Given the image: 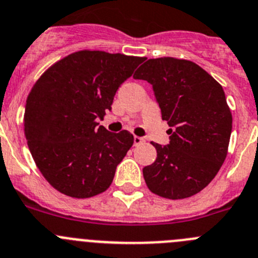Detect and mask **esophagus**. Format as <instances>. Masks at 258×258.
I'll use <instances>...</instances> for the list:
<instances>
[{"mask_svg": "<svg viewBox=\"0 0 258 258\" xmlns=\"http://www.w3.org/2000/svg\"><path fill=\"white\" fill-rule=\"evenodd\" d=\"M141 143H144V139L143 137H139V136H134V144L135 145H140Z\"/></svg>", "mask_w": 258, "mask_h": 258, "instance_id": "obj_1", "label": "esophagus"}]
</instances>
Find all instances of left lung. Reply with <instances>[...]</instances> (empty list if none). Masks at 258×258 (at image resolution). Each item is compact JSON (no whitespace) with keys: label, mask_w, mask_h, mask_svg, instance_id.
<instances>
[{"label":"left lung","mask_w":258,"mask_h":258,"mask_svg":"<svg viewBox=\"0 0 258 258\" xmlns=\"http://www.w3.org/2000/svg\"><path fill=\"white\" fill-rule=\"evenodd\" d=\"M134 79L153 85L169 145L151 143L156 160L143 169L146 186L164 199L180 200L205 188L227 158L232 112L223 88L188 59H148Z\"/></svg>","instance_id":"8db88e82"}]
</instances>
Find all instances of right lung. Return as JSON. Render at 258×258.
I'll return each instance as SVG.
<instances>
[{"mask_svg":"<svg viewBox=\"0 0 258 258\" xmlns=\"http://www.w3.org/2000/svg\"><path fill=\"white\" fill-rule=\"evenodd\" d=\"M145 57L79 50L53 63L33 85L24 113L29 150L48 183L74 199L107 191L134 145L128 131L110 134L96 118Z\"/></svg>","mask_w":258,"mask_h":258,"instance_id":"add662e5","label":"right lung"}]
</instances>
